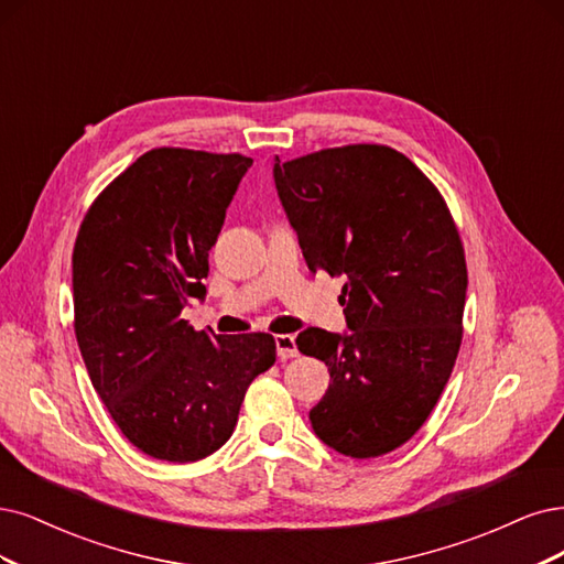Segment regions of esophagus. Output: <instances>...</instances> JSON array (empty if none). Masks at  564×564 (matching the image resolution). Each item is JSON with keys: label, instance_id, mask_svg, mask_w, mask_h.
<instances>
[{"label": "esophagus", "instance_id": "1", "mask_svg": "<svg viewBox=\"0 0 564 564\" xmlns=\"http://www.w3.org/2000/svg\"><path fill=\"white\" fill-rule=\"evenodd\" d=\"M274 344H276V356L281 360H288V358H297L300 350H297V341L293 335H276L274 337Z\"/></svg>", "mask_w": 564, "mask_h": 564}]
</instances>
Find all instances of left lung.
Here are the masks:
<instances>
[{"mask_svg": "<svg viewBox=\"0 0 564 564\" xmlns=\"http://www.w3.org/2000/svg\"><path fill=\"white\" fill-rule=\"evenodd\" d=\"M274 183L308 269L346 276L350 332L306 327L297 337L329 369L311 427L341 455H386L427 421L460 350V235L432 181L388 145L276 158Z\"/></svg>", "mask_w": 564, "mask_h": 564, "instance_id": "obj_1", "label": "left lung"}]
</instances>
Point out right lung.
<instances>
[{
  "instance_id": "1",
  "label": "right lung",
  "mask_w": 564,
  "mask_h": 564,
  "mask_svg": "<svg viewBox=\"0 0 564 564\" xmlns=\"http://www.w3.org/2000/svg\"><path fill=\"white\" fill-rule=\"evenodd\" d=\"M250 164L239 153L153 149L78 229L72 283L83 362L120 432L158 460L218 451L250 381L276 362L264 332L223 337L181 318L206 295L208 250Z\"/></svg>"
}]
</instances>
